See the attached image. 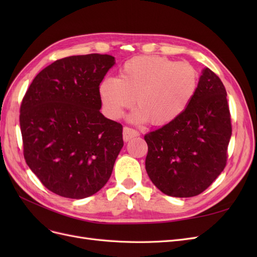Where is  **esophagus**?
<instances>
[{
	"instance_id": "34e87169",
	"label": "esophagus",
	"mask_w": 257,
	"mask_h": 257,
	"mask_svg": "<svg viewBox=\"0 0 257 257\" xmlns=\"http://www.w3.org/2000/svg\"><path fill=\"white\" fill-rule=\"evenodd\" d=\"M137 136H139V133L137 131L131 128V127H127V126L123 128V141L124 142H128V141H131V139H133Z\"/></svg>"
}]
</instances>
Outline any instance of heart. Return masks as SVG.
I'll return each instance as SVG.
<instances>
[{
  "instance_id": "b5f03b06",
  "label": "heart",
  "mask_w": 257,
  "mask_h": 257,
  "mask_svg": "<svg viewBox=\"0 0 257 257\" xmlns=\"http://www.w3.org/2000/svg\"><path fill=\"white\" fill-rule=\"evenodd\" d=\"M198 79L197 69L188 62L142 56L127 60L120 67L119 78L105 77L98 91L110 118H121L135 99L137 110L132 119L163 126L180 118L188 109Z\"/></svg>"
}]
</instances>
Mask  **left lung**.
<instances>
[{
	"mask_svg": "<svg viewBox=\"0 0 257 257\" xmlns=\"http://www.w3.org/2000/svg\"><path fill=\"white\" fill-rule=\"evenodd\" d=\"M226 96L221 79L206 67L180 118L145 135L146 170L161 192L196 196L223 172L231 136Z\"/></svg>",
	"mask_w": 257,
	"mask_h": 257,
	"instance_id": "left-lung-1",
	"label": "left lung"
}]
</instances>
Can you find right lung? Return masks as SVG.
<instances>
[{
	"instance_id": "obj_1",
	"label": "right lung",
	"mask_w": 257,
	"mask_h": 257,
	"mask_svg": "<svg viewBox=\"0 0 257 257\" xmlns=\"http://www.w3.org/2000/svg\"><path fill=\"white\" fill-rule=\"evenodd\" d=\"M109 54L57 60L33 79L20 107L23 155L49 191L82 199L109 180L123 147L122 125L99 111Z\"/></svg>"
}]
</instances>
